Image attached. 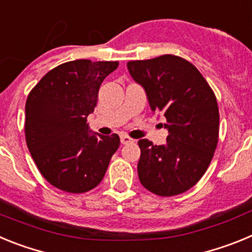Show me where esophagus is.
I'll use <instances>...</instances> for the list:
<instances>
[{"label":"esophagus","instance_id":"1","mask_svg":"<svg viewBox=\"0 0 252 252\" xmlns=\"http://www.w3.org/2000/svg\"><path fill=\"white\" fill-rule=\"evenodd\" d=\"M132 141L133 140L131 137H128L127 135H121V144H124V145H127V144H130Z\"/></svg>","mask_w":252,"mask_h":252}]
</instances>
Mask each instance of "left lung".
Segmentation results:
<instances>
[{
  "label": "left lung",
  "instance_id": "left-lung-1",
  "mask_svg": "<svg viewBox=\"0 0 252 252\" xmlns=\"http://www.w3.org/2000/svg\"><path fill=\"white\" fill-rule=\"evenodd\" d=\"M131 77L146 91L151 110L164 115L166 145L139 141L141 184L160 197L187 192L199 182L218 144L220 112L215 92L188 60L165 54L131 60Z\"/></svg>",
  "mask_w": 252,
  "mask_h": 252
}]
</instances>
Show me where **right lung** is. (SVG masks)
I'll use <instances>...</instances> for the list:
<instances>
[{
  "label": "right lung",
  "mask_w": 252,
  "mask_h": 252,
  "mask_svg": "<svg viewBox=\"0 0 252 252\" xmlns=\"http://www.w3.org/2000/svg\"><path fill=\"white\" fill-rule=\"evenodd\" d=\"M117 66L119 62H66L49 70L29 93L26 144L41 175L60 190L84 193L95 188L119 149L117 133L91 136L87 125L99 86Z\"/></svg>",
  "instance_id": "add662e5"
}]
</instances>
